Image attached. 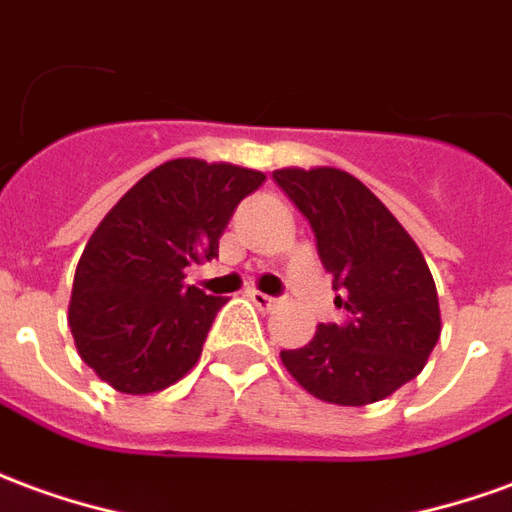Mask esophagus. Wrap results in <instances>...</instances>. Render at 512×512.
I'll use <instances>...</instances> for the list:
<instances>
[{"label": "esophagus", "mask_w": 512, "mask_h": 512, "mask_svg": "<svg viewBox=\"0 0 512 512\" xmlns=\"http://www.w3.org/2000/svg\"><path fill=\"white\" fill-rule=\"evenodd\" d=\"M246 296H249V299H252V302H255V305L260 307V310H274V307L280 305V299H274V296H268V293L249 291V293H246Z\"/></svg>", "instance_id": "obj_1"}]
</instances>
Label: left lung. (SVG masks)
Segmentation results:
<instances>
[{"mask_svg": "<svg viewBox=\"0 0 512 512\" xmlns=\"http://www.w3.org/2000/svg\"><path fill=\"white\" fill-rule=\"evenodd\" d=\"M274 180L310 221L346 310L313 341L280 352L307 393L330 405L380 402L416 380L441 338V307L416 241L363 182L341 169H277Z\"/></svg>", "mask_w": 512, "mask_h": 512, "instance_id": "1", "label": "left lung"}]
</instances>
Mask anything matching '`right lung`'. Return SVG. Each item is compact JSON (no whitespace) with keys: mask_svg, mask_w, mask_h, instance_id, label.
Wrapping results in <instances>:
<instances>
[{"mask_svg":"<svg viewBox=\"0 0 512 512\" xmlns=\"http://www.w3.org/2000/svg\"><path fill=\"white\" fill-rule=\"evenodd\" d=\"M263 171L177 157L132 185L96 227L74 274L69 327L80 357L121 393L182 380L227 305L185 285V266L213 260L238 202Z\"/></svg>","mask_w":512,"mask_h":512,"instance_id":"obj_1","label":"right lung"}]
</instances>
